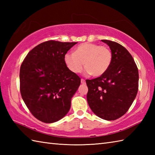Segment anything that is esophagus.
I'll list each match as a JSON object with an SVG mask.
<instances>
[{"label":"esophagus","instance_id":"esophagus-1","mask_svg":"<svg viewBox=\"0 0 155 155\" xmlns=\"http://www.w3.org/2000/svg\"><path fill=\"white\" fill-rule=\"evenodd\" d=\"M81 82L82 84H85V83H86V81H85V80L83 79V78H81Z\"/></svg>","mask_w":155,"mask_h":155}]
</instances>
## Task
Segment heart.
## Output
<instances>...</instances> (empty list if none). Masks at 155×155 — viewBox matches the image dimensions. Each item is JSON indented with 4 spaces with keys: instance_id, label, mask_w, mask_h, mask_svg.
<instances>
[{
    "instance_id": "b5f03b06",
    "label": "heart",
    "mask_w": 155,
    "mask_h": 155,
    "mask_svg": "<svg viewBox=\"0 0 155 155\" xmlns=\"http://www.w3.org/2000/svg\"><path fill=\"white\" fill-rule=\"evenodd\" d=\"M113 60L110 48L106 46L92 42H84L75 48L74 52H67L64 61L67 67L73 73L83 70L84 62L87 72L94 77H100L109 68Z\"/></svg>"
}]
</instances>
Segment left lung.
Returning a JSON list of instances; mask_svg holds the SVG:
<instances>
[{
	"label": "left lung",
	"mask_w": 155,
	"mask_h": 155,
	"mask_svg": "<svg viewBox=\"0 0 155 155\" xmlns=\"http://www.w3.org/2000/svg\"><path fill=\"white\" fill-rule=\"evenodd\" d=\"M111 50L113 60L107 71L101 77L86 80L87 102L98 117L114 120L127 113L139 88V71L132 56L116 42L101 40Z\"/></svg>",
	"instance_id": "obj_1"
}]
</instances>
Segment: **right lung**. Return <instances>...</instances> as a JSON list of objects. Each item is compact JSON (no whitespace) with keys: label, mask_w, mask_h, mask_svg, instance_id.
<instances>
[{"label":"right lung","mask_w":155,"mask_h":155,"mask_svg":"<svg viewBox=\"0 0 155 155\" xmlns=\"http://www.w3.org/2000/svg\"><path fill=\"white\" fill-rule=\"evenodd\" d=\"M77 42L48 41L28 52L20 68V91L31 114L46 123L61 119L71 108L81 78L66 66L64 56Z\"/></svg>","instance_id":"obj_1"}]
</instances>
